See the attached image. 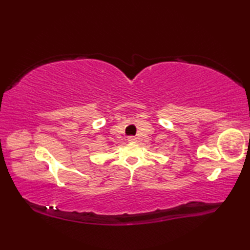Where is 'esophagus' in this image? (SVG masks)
Wrapping results in <instances>:
<instances>
[{"label":"esophagus","mask_w":250,"mask_h":250,"mask_svg":"<svg viewBox=\"0 0 250 250\" xmlns=\"http://www.w3.org/2000/svg\"><path fill=\"white\" fill-rule=\"evenodd\" d=\"M128 142H129V143H135V142H136V139H135L134 136H129V137H128Z\"/></svg>","instance_id":"34e87169"}]
</instances>
